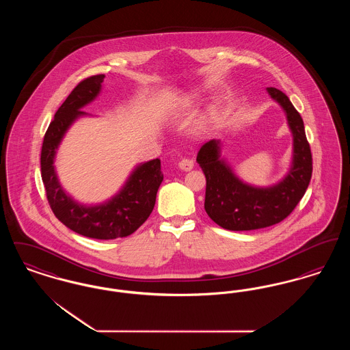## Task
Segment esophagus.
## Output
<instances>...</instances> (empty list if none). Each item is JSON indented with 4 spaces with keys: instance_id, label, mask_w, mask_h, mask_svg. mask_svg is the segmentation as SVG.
Here are the masks:
<instances>
[{
    "instance_id": "esophagus-1",
    "label": "esophagus",
    "mask_w": 350,
    "mask_h": 350,
    "mask_svg": "<svg viewBox=\"0 0 350 350\" xmlns=\"http://www.w3.org/2000/svg\"><path fill=\"white\" fill-rule=\"evenodd\" d=\"M178 167H181L183 170H190L191 167H194V161L189 157H183V160L178 163Z\"/></svg>"
}]
</instances>
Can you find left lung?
Segmentation results:
<instances>
[{
    "label": "left lung",
    "mask_w": 350,
    "mask_h": 350,
    "mask_svg": "<svg viewBox=\"0 0 350 350\" xmlns=\"http://www.w3.org/2000/svg\"><path fill=\"white\" fill-rule=\"evenodd\" d=\"M267 92L281 103L294 135V163L283 181L267 189L239 181L219 160L217 140L204 143L197 154L206 176L204 210L217 226L230 231L258 230L282 221L303 198L312 176V153L303 119L283 92L275 88Z\"/></svg>",
    "instance_id": "8db88e82"
}]
</instances>
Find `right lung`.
Listing matches in <instances>:
<instances>
[{
    "instance_id": "add662e5",
    "label": "right lung",
    "mask_w": 350,
    "mask_h": 350,
    "mask_svg": "<svg viewBox=\"0 0 350 350\" xmlns=\"http://www.w3.org/2000/svg\"><path fill=\"white\" fill-rule=\"evenodd\" d=\"M105 75L83 79L57 109L44 133L40 172L52 213L64 226L86 237L111 240L135 232L150 215L159 186L164 176L154 159L137 167L116 198L94 207H85L70 200L57 181L53 157L62 137L72 122L85 114L80 109L100 93Z\"/></svg>"
}]
</instances>
